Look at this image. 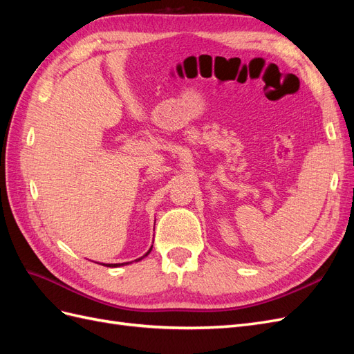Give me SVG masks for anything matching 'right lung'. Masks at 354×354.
I'll return each mask as SVG.
<instances>
[{"instance_id":"add662e5","label":"right lung","mask_w":354,"mask_h":354,"mask_svg":"<svg viewBox=\"0 0 354 354\" xmlns=\"http://www.w3.org/2000/svg\"><path fill=\"white\" fill-rule=\"evenodd\" d=\"M151 250H152V248H151ZM151 250L147 251V254L151 252ZM147 254H146V255H147ZM142 259H143V257H142ZM142 259H138V260H142ZM138 260H136V261H138ZM124 264H127V263H118V264H103V266H106V267H118V266H124Z\"/></svg>"}]
</instances>
